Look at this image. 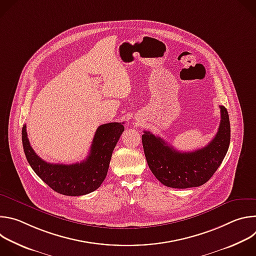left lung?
<instances>
[{
	"label": "left lung",
	"mask_w": 256,
	"mask_h": 256,
	"mask_svg": "<svg viewBox=\"0 0 256 256\" xmlns=\"http://www.w3.org/2000/svg\"><path fill=\"white\" fill-rule=\"evenodd\" d=\"M221 122L208 144L192 152H179L160 136L144 132L142 142L146 159L155 177L172 188L204 184L223 162L230 144V120L227 109L220 106Z\"/></svg>",
	"instance_id": "obj_1"
}]
</instances>
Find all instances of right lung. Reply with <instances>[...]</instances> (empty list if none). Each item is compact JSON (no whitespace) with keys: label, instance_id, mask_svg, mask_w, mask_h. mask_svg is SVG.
I'll use <instances>...</instances> for the list:
<instances>
[{"label":"right lung","instance_id":"right-lung-1","mask_svg":"<svg viewBox=\"0 0 256 256\" xmlns=\"http://www.w3.org/2000/svg\"><path fill=\"white\" fill-rule=\"evenodd\" d=\"M124 130V122L100 126L95 132L88 157L80 163L70 165L48 163L40 158L31 148L26 124L22 128V144L29 165L50 188L64 196H78L90 194L101 186Z\"/></svg>","mask_w":256,"mask_h":256}]
</instances>
